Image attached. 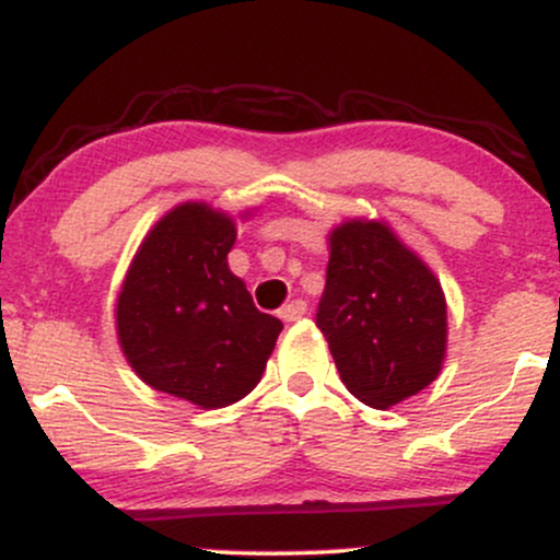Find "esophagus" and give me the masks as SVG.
<instances>
[{"mask_svg":"<svg viewBox=\"0 0 560 560\" xmlns=\"http://www.w3.org/2000/svg\"><path fill=\"white\" fill-rule=\"evenodd\" d=\"M307 313V302L305 300H292L289 305H284L279 311V316L287 320V324H292V320H300L302 316Z\"/></svg>","mask_w":560,"mask_h":560,"instance_id":"34e87169","label":"esophagus"}]
</instances>
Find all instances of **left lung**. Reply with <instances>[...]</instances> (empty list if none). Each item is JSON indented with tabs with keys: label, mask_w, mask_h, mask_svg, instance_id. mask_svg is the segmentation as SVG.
<instances>
[{
	"label": "left lung",
	"mask_w": 560,
	"mask_h": 560,
	"mask_svg": "<svg viewBox=\"0 0 560 560\" xmlns=\"http://www.w3.org/2000/svg\"><path fill=\"white\" fill-rule=\"evenodd\" d=\"M329 247L316 326L345 387L371 408L429 387L447 342L440 281L384 223H342Z\"/></svg>",
	"instance_id": "8db88e82"
}]
</instances>
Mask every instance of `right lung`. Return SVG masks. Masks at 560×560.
Here are the masks:
<instances>
[{
    "mask_svg": "<svg viewBox=\"0 0 560 560\" xmlns=\"http://www.w3.org/2000/svg\"><path fill=\"white\" fill-rule=\"evenodd\" d=\"M234 240L229 215L202 202L178 205L141 242L115 307L131 369L150 387L202 408L242 400L281 331L229 271Z\"/></svg>",
    "mask_w": 560,
    "mask_h": 560,
    "instance_id": "obj_1",
    "label": "right lung"
}]
</instances>
